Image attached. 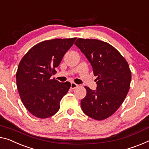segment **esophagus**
Masks as SVG:
<instances>
[{
    "mask_svg": "<svg viewBox=\"0 0 149 149\" xmlns=\"http://www.w3.org/2000/svg\"><path fill=\"white\" fill-rule=\"evenodd\" d=\"M78 86V84H75L74 82H71V84H70V88L72 89H74L75 88H77Z\"/></svg>",
    "mask_w": 149,
    "mask_h": 149,
    "instance_id": "esophagus-1",
    "label": "esophagus"
}]
</instances>
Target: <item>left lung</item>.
Returning a JSON list of instances; mask_svg holds the SVG:
<instances>
[{
    "label": "left lung",
    "mask_w": 149,
    "mask_h": 149,
    "mask_svg": "<svg viewBox=\"0 0 149 149\" xmlns=\"http://www.w3.org/2000/svg\"><path fill=\"white\" fill-rule=\"evenodd\" d=\"M74 45L93 67L97 90L85 86L86 95L81 101L84 113L101 120L115 113L129 91L131 72L117 50L104 41L78 38Z\"/></svg>",
    "instance_id": "left-lung-1"
}]
</instances>
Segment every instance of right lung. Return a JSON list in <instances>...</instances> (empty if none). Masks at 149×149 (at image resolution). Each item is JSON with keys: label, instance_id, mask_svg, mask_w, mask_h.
Masks as SVG:
<instances>
[{"label": "right lung", "instance_id": "right-lung-1", "mask_svg": "<svg viewBox=\"0 0 149 149\" xmlns=\"http://www.w3.org/2000/svg\"><path fill=\"white\" fill-rule=\"evenodd\" d=\"M76 39L43 41L32 47L20 61L16 74L17 88L22 103L33 115L45 118L58 111L70 83L51 77Z\"/></svg>", "mask_w": 149, "mask_h": 149}]
</instances>
